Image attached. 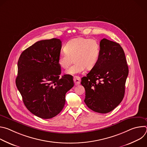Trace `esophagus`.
I'll list each match as a JSON object with an SVG mask.
<instances>
[{
	"mask_svg": "<svg viewBox=\"0 0 147 147\" xmlns=\"http://www.w3.org/2000/svg\"><path fill=\"white\" fill-rule=\"evenodd\" d=\"M74 84L76 86H77V85H79L80 84V82H81V79H80V77H78V76H74Z\"/></svg>",
	"mask_w": 147,
	"mask_h": 147,
	"instance_id": "1",
	"label": "esophagus"
}]
</instances>
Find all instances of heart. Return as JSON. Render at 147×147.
Segmentation results:
<instances>
[{
  "label": "heart",
  "mask_w": 147,
  "mask_h": 147,
  "mask_svg": "<svg viewBox=\"0 0 147 147\" xmlns=\"http://www.w3.org/2000/svg\"><path fill=\"white\" fill-rule=\"evenodd\" d=\"M65 52L58 57V64L63 69H67L72 63L75 64L68 69L67 74L81 73L87 69H92L97 63L100 54V47L94 39L84 37L73 38L68 41L64 47Z\"/></svg>",
  "instance_id": "1"
}]
</instances>
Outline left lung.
<instances>
[{
    "instance_id": "left-lung-1",
    "label": "left lung",
    "mask_w": 147,
    "mask_h": 147,
    "mask_svg": "<svg viewBox=\"0 0 147 147\" xmlns=\"http://www.w3.org/2000/svg\"><path fill=\"white\" fill-rule=\"evenodd\" d=\"M100 54L96 65L81 78L86 90L84 102L95 112L107 113L113 111L122 101L129 67L120 44L102 39Z\"/></svg>"
}]
</instances>
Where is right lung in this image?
Instances as JSON below:
<instances>
[{
	"mask_svg": "<svg viewBox=\"0 0 147 147\" xmlns=\"http://www.w3.org/2000/svg\"><path fill=\"white\" fill-rule=\"evenodd\" d=\"M61 48L59 39L39 40L24 50L18 60L17 88L28 110L42 119H51L61 111L66 94L74 86L73 76L59 77Z\"/></svg>",
	"mask_w": 147,
	"mask_h": 147,
	"instance_id": "right-lung-1",
	"label": "right lung"
}]
</instances>
